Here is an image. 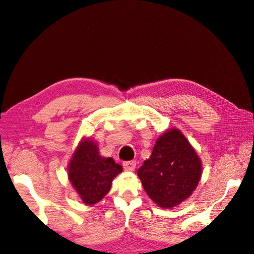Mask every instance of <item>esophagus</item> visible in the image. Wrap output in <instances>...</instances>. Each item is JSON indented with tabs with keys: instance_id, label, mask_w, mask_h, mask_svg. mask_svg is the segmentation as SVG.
I'll return each mask as SVG.
<instances>
[{
	"instance_id": "1",
	"label": "esophagus",
	"mask_w": 254,
	"mask_h": 254,
	"mask_svg": "<svg viewBox=\"0 0 254 254\" xmlns=\"http://www.w3.org/2000/svg\"><path fill=\"white\" fill-rule=\"evenodd\" d=\"M123 166L126 171H133L136 166V162L135 161H125V162H123Z\"/></svg>"
}]
</instances>
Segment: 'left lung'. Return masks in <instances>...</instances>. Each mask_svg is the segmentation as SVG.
I'll return each mask as SVG.
<instances>
[{
  "instance_id": "8db88e82",
  "label": "left lung",
  "mask_w": 254,
  "mask_h": 254,
  "mask_svg": "<svg viewBox=\"0 0 254 254\" xmlns=\"http://www.w3.org/2000/svg\"><path fill=\"white\" fill-rule=\"evenodd\" d=\"M137 176L151 200L170 209L193 193L201 176V162L186 136L171 129L157 140Z\"/></svg>"
}]
</instances>
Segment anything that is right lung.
Returning <instances> with one entry per match:
<instances>
[{"instance_id":"1","label":"right lung","mask_w":254,"mask_h":254,"mask_svg":"<svg viewBox=\"0 0 254 254\" xmlns=\"http://www.w3.org/2000/svg\"><path fill=\"white\" fill-rule=\"evenodd\" d=\"M123 171L112 158L99 156L97 145L84 140L68 166V178L86 204H94L108 194L115 176Z\"/></svg>"}]
</instances>
